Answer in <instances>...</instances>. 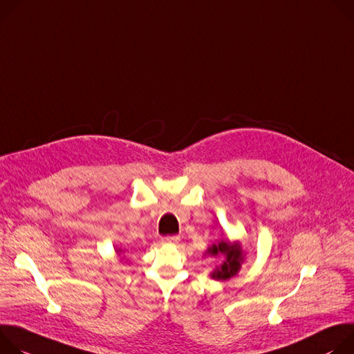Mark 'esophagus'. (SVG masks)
Segmentation results:
<instances>
[{
  "label": "esophagus",
  "mask_w": 354,
  "mask_h": 354,
  "mask_svg": "<svg viewBox=\"0 0 354 354\" xmlns=\"http://www.w3.org/2000/svg\"><path fill=\"white\" fill-rule=\"evenodd\" d=\"M165 243H177L178 241H180V236H177V234H169V236H165L163 239H162Z\"/></svg>",
  "instance_id": "34e87169"
}]
</instances>
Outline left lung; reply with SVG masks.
Returning a JSON list of instances; mask_svg holds the SVG:
<instances>
[{"mask_svg": "<svg viewBox=\"0 0 354 354\" xmlns=\"http://www.w3.org/2000/svg\"><path fill=\"white\" fill-rule=\"evenodd\" d=\"M209 253L212 256H216L219 253H222L226 260L223 261V264L216 268L212 272V279L215 280H227L232 276H234L241 268V263L243 261V256H242V249L241 245L234 243H226V242H221L218 245H214L212 248H209Z\"/></svg>", "mask_w": 354, "mask_h": 354, "instance_id": "8db88e82", "label": "left lung"}]
</instances>
